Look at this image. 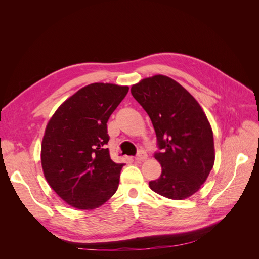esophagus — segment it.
Instances as JSON below:
<instances>
[{"instance_id": "obj_1", "label": "esophagus", "mask_w": 259, "mask_h": 259, "mask_svg": "<svg viewBox=\"0 0 259 259\" xmlns=\"http://www.w3.org/2000/svg\"><path fill=\"white\" fill-rule=\"evenodd\" d=\"M147 158H148L147 153L142 150V151H139L138 154L135 156V160H136V161H139V162H144V161L147 160Z\"/></svg>"}]
</instances>
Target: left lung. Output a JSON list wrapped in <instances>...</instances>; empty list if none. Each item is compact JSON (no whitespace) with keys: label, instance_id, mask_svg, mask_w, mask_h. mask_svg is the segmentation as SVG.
Segmentation results:
<instances>
[{"label":"left lung","instance_id":"obj_1","mask_svg":"<svg viewBox=\"0 0 259 259\" xmlns=\"http://www.w3.org/2000/svg\"><path fill=\"white\" fill-rule=\"evenodd\" d=\"M131 93L152 122L161 152L154 154L161 176L150 189L184 200L205 183L215 162L213 131L202 107L184 86L162 74L146 77Z\"/></svg>","mask_w":259,"mask_h":259}]
</instances>
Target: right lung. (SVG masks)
Listing matches in <instances>:
<instances>
[{
  "label": "right lung",
  "instance_id": "1",
  "mask_svg": "<svg viewBox=\"0 0 259 259\" xmlns=\"http://www.w3.org/2000/svg\"><path fill=\"white\" fill-rule=\"evenodd\" d=\"M128 86L92 83L62 103L46 125L43 174L52 189L77 209H95L117 190L124 164L110 158L107 122Z\"/></svg>",
  "mask_w": 259,
  "mask_h": 259
}]
</instances>
